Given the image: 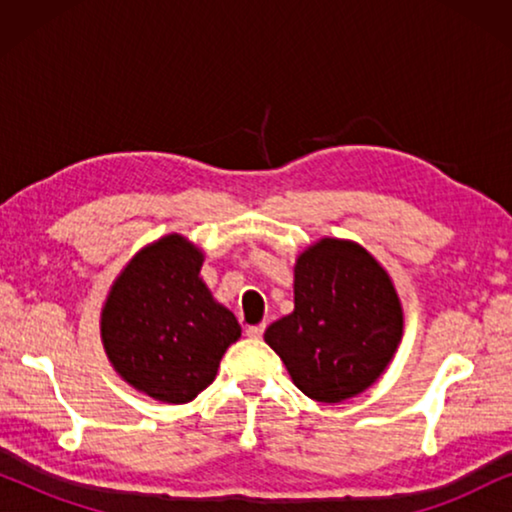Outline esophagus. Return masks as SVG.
<instances>
[{
    "label": "esophagus",
    "instance_id": "esophagus-1",
    "mask_svg": "<svg viewBox=\"0 0 512 512\" xmlns=\"http://www.w3.org/2000/svg\"><path fill=\"white\" fill-rule=\"evenodd\" d=\"M263 331H265V326H263V324H258V326H249V328H247V335H249V338L258 340V338H263Z\"/></svg>",
    "mask_w": 512,
    "mask_h": 512
}]
</instances>
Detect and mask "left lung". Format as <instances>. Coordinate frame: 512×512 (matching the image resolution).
<instances>
[{"mask_svg":"<svg viewBox=\"0 0 512 512\" xmlns=\"http://www.w3.org/2000/svg\"><path fill=\"white\" fill-rule=\"evenodd\" d=\"M263 338L305 396L342 403L394 359L403 307L387 270L361 244L324 237L298 256L293 312Z\"/></svg>","mask_w":512,"mask_h":512,"instance_id":"8db88e82","label":"left lung"}]
</instances>
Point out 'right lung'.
Listing matches in <instances>:
<instances>
[{
	"mask_svg": "<svg viewBox=\"0 0 512 512\" xmlns=\"http://www.w3.org/2000/svg\"><path fill=\"white\" fill-rule=\"evenodd\" d=\"M205 254L184 235L137 251L102 307V345L130 387L163 403H188L214 382L242 335L235 314L202 282Z\"/></svg>",
	"mask_w": 512,
	"mask_h": 512,
	"instance_id": "right-lung-1",
	"label": "right lung"
}]
</instances>
